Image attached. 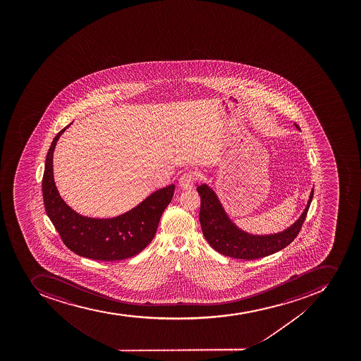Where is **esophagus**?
<instances>
[{
	"mask_svg": "<svg viewBox=\"0 0 361 361\" xmlns=\"http://www.w3.org/2000/svg\"><path fill=\"white\" fill-rule=\"evenodd\" d=\"M197 180V174L194 171H188L183 173L179 180V185L182 189H190L194 187V183Z\"/></svg>",
	"mask_w": 361,
	"mask_h": 361,
	"instance_id": "34e87169",
	"label": "esophagus"
}]
</instances>
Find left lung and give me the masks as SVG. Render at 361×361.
<instances>
[{"label":"left lung","mask_w":361,"mask_h":361,"mask_svg":"<svg viewBox=\"0 0 361 361\" xmlns=\"http://www.w3.org/2000/svg\"><path fill=\"white\" fill-rule=\"evenodd\" d=\"M295 127L299 129L297 125ZM197 192L201 197L200 223L202 232L207 243L223 255L240 259H256L271 255L288 246L300 232L307 212L313 200L314 189L310 200L299 219L279 233L268 235H254L236 226L224 210L219 198L209 185H198Z\"/></svg>","instance_id":"left-lung-1"}]
</instances>
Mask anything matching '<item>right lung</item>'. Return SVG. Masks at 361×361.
Segmentation results:
<instances>
[{"label": "right lung", "instance_id": "add662e5", "mask_svg": "<svg viewBox=\"0 0 361 361\" xmlns=\"http://www.w3.org/2000/svg\"><path fill=\"white\" fill-rule=\"evenodd\" d=\"M71 125L55 136L46 157L42 178L46 214L64 245L77 255L107 262L137 255L154 239L160 217L172 201L176 185H171L152 192L137 207L118 217L99 219L77 214L61 198L53 176L55 145Z\"/></svg>", "mask_w": 361, "mask_h": 361}]
</instances>
